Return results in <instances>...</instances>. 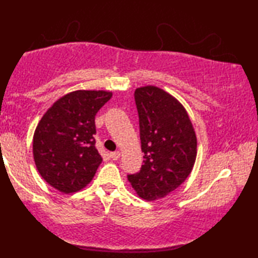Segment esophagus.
I'll list each match as a JSON object with an SVG mask.
<instances>
[{"mask_svg":"<svg viewBox=\"0 0 258 258\" xmlns=\"http://www.w3.org/2000/svg\"><path fill=\"white\" fill-rule=\"evenodd\" d=\"M119 156H121V153H119V151H114V153H110V157H111L114 161L118 160Z\"/></svg>","mask_w":258,"mask_h":258,"instance_id":"esophagus-1","label":"esophagus"}]
</instances>
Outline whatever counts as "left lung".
<instances>
[{
  "label": "left lung",
  "instance_id": "obj_1",
  "mask_svg": "<svg viewBox=\"0 0 258 258\" xmlns=\"http://www.w3.org/2000/svg\"><path fill=\"white\" fill-rule=\"evenodd\" d=\"M144 164L128 181L146 201L164 199L188 178L197 156L195 129L183 104L156 86L135 90Z\"/></svg>",
  "mask_w": 258,
  "mask_h": 258
}]
</instances>
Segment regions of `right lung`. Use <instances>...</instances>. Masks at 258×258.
<instances>
[{
  "instance_id": "obj_1",
  "label": "right lung",
  "mask_w": 258,
  "mask_h": 258,
  "mask_svg": "<svg viewBox=\"0 0 258 258\" xmlns=\"http://www.w3.org/2000/svg\"><path fill=\"white\" fill-rule=\"evenodd\" d=\"M111 91L76 90L63 95L35 129L33 155L42 178L58 191L73 194L89 184L102 163L95 148V115Z\"/></svg>"
}]
</instances>
